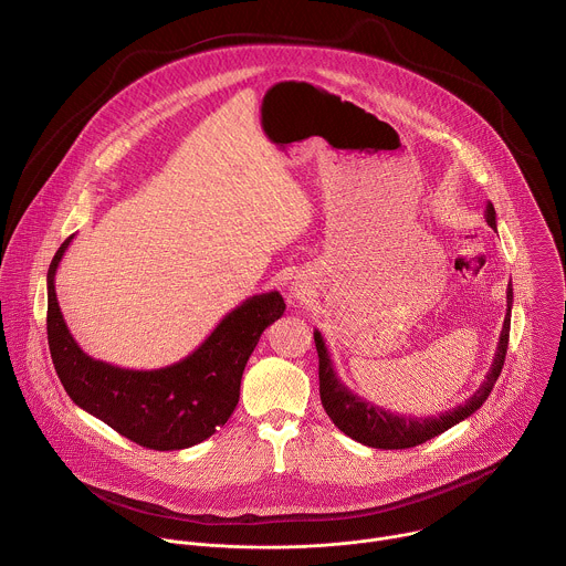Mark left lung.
Returning a JSON list of instances; mask_svg holds the SVG:
<instances>
[{
    "mask_svg": "<svg viewBox=\"0 0 566 566\" xmlns=\"http://www.w3.org/2000/svg\"><path fill=\"white\" fill-rule=\"evenodd\" d=\"M484 220L491 229H497L495 209L491 202L486 205ZM511 306H513V289L509 284L506 315H504V324L500 331L497 350H495L493 364H491L489 373L484 375V382L480 385V389H475V394L469 400H464L460 407L449 409L440 416H429V418H411V416H402V413H391V411H385L382 407H375V405L366 402L364 398L355 396L337 378L331 353L324 344V337L315 328L313 337H315V348H317V357H319V398H322V407H324L326 416L333 420V424L344 436L357 440L364 447H373V449H411V447H418V444L449 431L451 427H455L462 420H467L469 416H473L486 402V398L491 396V391L500 378L504 357H506V346H509Z\"/></svg>",
    "mask_w": 566,
    "mask_h": 566,
    "instance_id": "left-lung-1",
    "label": "left lung"
}]
</instances>
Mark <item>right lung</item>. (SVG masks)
I'll list each match as a JSON object with an SVG mask.
<instances>
[{"label": "right lung", "mask_w": 566, "mask_h": 566, "mask_svg": "<svg viewBox=\"0 0 566 566\" xmlns=\"http://www.w3.org/2000/svg\"><path fill=\"white\" fill-rule=\"evenodd\" d=\"M71 240L60 247L46 275L49 348L71 400L153 451H179L211 438L238 407L242 373L260 335L284 315L282 295L269 291L244 300L191 355L170 366L122 368L84 353L60 311L55 273Z\"/></svg>", "instance_id": "add662e5"}]
</instances>
